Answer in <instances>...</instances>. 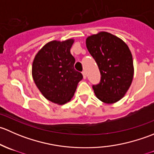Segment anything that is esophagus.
<instances>
[{
    "instance_id": "esophagus-1",
    "label": "esophagus",
    "mask_w": 154,
    "mask_h": 154,
    "mask_svg": "<svg viewBox=\"0 0 154 154\" xmlns=\"http://www.w3.org/2000/svg\"><path fill=\"white\" fill-rule=\"evenodd\" d=\"M82 74H83V78L86 79V73L85 71H83V72H82Z\"/></svg>"
}]
</instances>
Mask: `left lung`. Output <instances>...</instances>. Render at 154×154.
<instances>
[{
	"mask_svg": "<svg viewBox=\"0 0 154 154\" xmlns=\"http://www.w3.org/2000/svg\"><path fill=\"white\" fill-rule=\"evenodd\" d=\"M86 44L101 75L100 83L92 86L96 97L105 103L119 101L130 88L134 74L133 57L128 46L107 32L87 37Z\"/></svg>",
	"mask_w": 154,
	"mask_h": 154,
	"instance_id": "left-lung-1",
	"label": "left lung"
}]
</instances>
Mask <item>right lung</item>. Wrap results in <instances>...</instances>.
Masks as SVG:
<instances>
[{
  "instance_id": "obj_1",
  "label": "right lung",
  "mask_w": 154,
  "mask_h": 154,
  "mask_svg": "<svg viewBox=\"0 0 154 154\" xmlns=\"http://www.w3.org/2000/svg\"><path fill=\"white\" fill-rule=\"evenodd\" d=\"M74 42L73 38L50 42L32 62V75L37 88L47 100L60 105L71 100L83 79L81 73L74 69L75 59L70 52Z\"/></svg>"
}]
</instances>
